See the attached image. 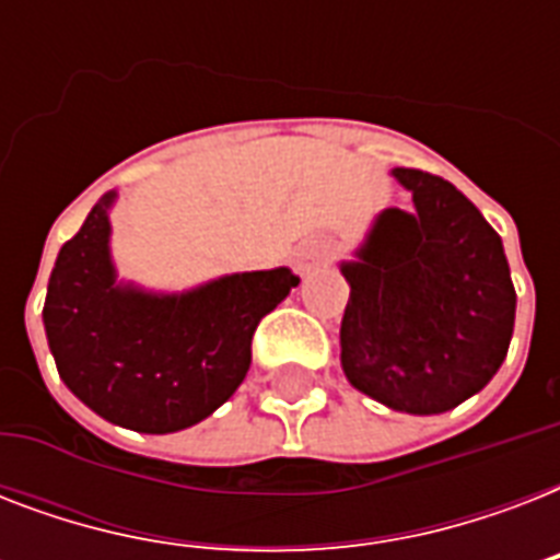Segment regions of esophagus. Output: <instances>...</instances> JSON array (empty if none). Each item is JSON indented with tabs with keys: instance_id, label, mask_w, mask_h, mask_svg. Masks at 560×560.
Returning a JSON list of instances; mask_svg holds the SVG:
<instances>
[{
	"instance_id": "34e87169",
	"label": "esophagus",
	"mask_w": 560,
	"mask_h": 560,
	"mask_svg": "<svg viewBox=\"0 0 560 560\" xmlns=\"http://www.w3.org/2000/svg\"><path fill=\"white\" fill-rule=\"evenodd\" d=\"M328 258V246L319 244V241H311V244H302L296 249V270L302 276H307L311 270H316L319 264Z\"/></svg>"
}]
</instances>
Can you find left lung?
<instances>
[{
	"instance_id": "obj_1",
	"label": "left lung",
	"mask_w": 560,
	"mask_h": 560,
	"mask_svg": "<svg viewBox=\"0 0 560 560\" xmlns=\"http://www.w3.org/2000/svg\"><path fill=\"white\" fill-rule=\"evenodd\" d=\"M412 209H383L354 261L340 325L342 372L389 409L435 416L477 395L514 331L503 241L447 179L392 168Z\"/></svg>"
}]
</instances>
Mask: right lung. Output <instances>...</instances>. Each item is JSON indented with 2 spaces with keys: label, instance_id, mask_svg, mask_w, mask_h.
<instances>
[{
  "label": "right lung",
  "instance_id": "add662e5",
  "mask_svg": "<svg viewBox=\"0 0 560 560\" xmlns=\"http://www.w3.org/2000/svg\"><path fill=\"white\" fill-rule=\"evenodd\" d=\"M104 194L57 253L43 325L60 381L92 412L136 433L209 418L249 372L253 334L296 288L288 267L232 272L183 293L116 279Z\"/></svg>",
  "mask_w": 560,
  "mask_h": 560
}]
</instances>
